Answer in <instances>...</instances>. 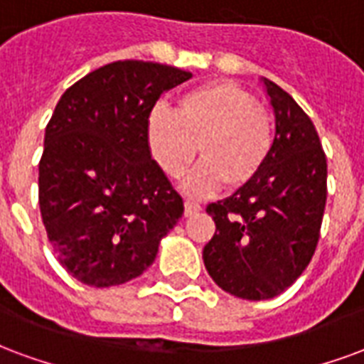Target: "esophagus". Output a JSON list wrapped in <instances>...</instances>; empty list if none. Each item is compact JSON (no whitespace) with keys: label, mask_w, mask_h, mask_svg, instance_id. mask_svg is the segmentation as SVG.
<instances>
[{"label":"esophagus","mask_w":364,"mask_h":364,"mask_svg":"<svg viewBox=\"0 0 364 364\" xmlns=\"http://www.w3.org/2000/svg\"><path fill=\"white\" fill-rule=\"evenodd\" d=\"M200 211H201L200 203H196V201H190V200L184 203V215H186V217H192V215L200 213Z\"/></svg>","instance_id":"1"}]
</instances>
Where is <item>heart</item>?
I'll use <instances>...</instances> for the list:
<instances>
[{"label":"heart","mask_w":364,"mask_h":364,"mask_svg":"<svg viewBox=\"0 0 364 364\" xmlns=\"http://www.w3.org/2000/svg\"><path fill=\"white\" fill-rule=\"evenodd\" d=\"M145 135L151 156L164 176L178 178L203 155L184 180L192 196H208L225 182L238 188L252 182L272 155V120L252 92L227 79L196 85L178 98L176 112L155 106Z\"/></svg>","instance_id":"obj_1"}]
</instances>
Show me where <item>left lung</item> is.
<instances>
[{
    "instance_id": "obj_1",
    "label": "left lung",
    "mask_w": 364,
    "mask_h": 364,
    "mask_svg": "<svg viewBox=\"0 0 364 364\" xmlns=\"http://www.w3.org/2000/svg\"><path fill=\"white\" fill-rule=\"evenodd\" d=\"M275 114L272 155L256 178L209 203L213 238L203 248L211 279L246 301L291 287L316 250L328 196V163L312 120L293 97L264 79Z\"/></svg>"
}]
</instances>
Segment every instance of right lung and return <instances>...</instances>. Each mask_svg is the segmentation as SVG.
<instances>
[{"label":"right lung","mask_w":364,"mask_h":364,"mask_svg":"<svg viewBox=\"0 0 364 364\" xmlns=\"http://www.w3.org/2000/svg\"><path fill=\"white\" fill-rule=\"evenodd\" d=\"M192 77L163 63L102 65L63 92L46 126L38 203L58 262L91 287L141 275L184 201L151 159L159 97Z\"/></svg>","instance_id":"1"}]
</instances>
